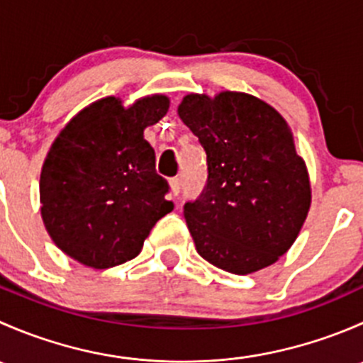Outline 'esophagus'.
<instances>
[{"label":"esophagus","instance_id":"obj_1","mask_svg":"<svg viewBox=\"0 0 363 363\" xmlns=\"http://www.w3.org/2000/svg\"><path fill=\"white\" fill-rule=\"evenodd\" d=\"M170 193L174 196H177L181 193V181L179 179H170Z\"/></svg>","mask_w":363,"mask_h":363}]
</instances>
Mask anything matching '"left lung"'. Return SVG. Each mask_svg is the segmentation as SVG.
<instances>
[{
    "instance_id": "8db88e82",
    "label": "left lung",
    "mask_w": 363,
    "mask_h": 363,
    "mask_svg": "<svg viewBox=\"0 0 363 363\" xmlns=\"http://www.w3.org/2000/svg\"><path fill=\"white\" fill-rule=\"evenodd\" d=\"M177 113L207 152V186L184 205L199 255L237 276L276 263L294 246L313 199L286 119L240 91L189 93Z\"/></svg>"
}]
</instances>
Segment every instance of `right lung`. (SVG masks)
<instances>
[{
  "label": "right lung",
  "mask_w": 363,
  "mask_h": 363,
  "mask_svg": "<svg viewBox=\"0 0 363 363\" xmlns=\"http://www.w3.org/2000/svg\"><path fill=\"white\" fill-rule=\"evenodd\" d=\"M170 98L147 94L124 107L119 96L93 101L57 133L40 174V212L52 242L91 269L135 258L158 219L174 211L156 174L147 126Z\"/></svg>",
  "instance_id": "add662e5"
}]
</instances>
